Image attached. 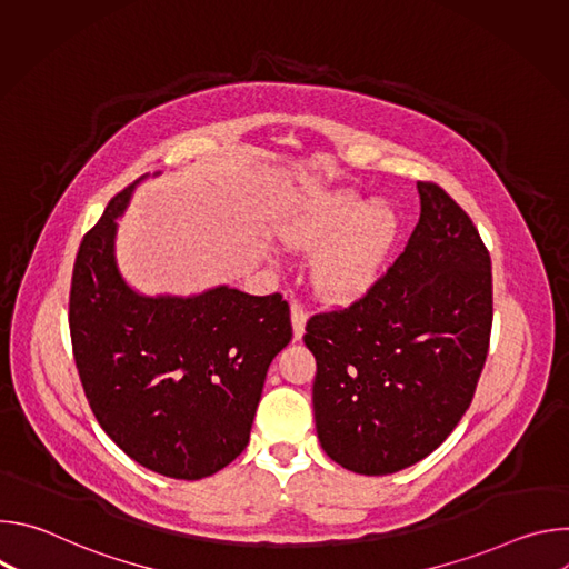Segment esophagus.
<instances>
[{"mask_svg": "<svg viewBox=\"0 0 569 569\" xmlns=\"http://www.w3.org/2000/svg\"><path fill=\"white\" fill-rule=\"evenodd\" d=\"M290 317H292V333H295V340H301L303 336V327H306V308L299 299H292L290 303Z\"/></svg>", "mask_w": 569, "mask_h": 569, "instance_id": "1", "label": "esophagus"}]
</instances>
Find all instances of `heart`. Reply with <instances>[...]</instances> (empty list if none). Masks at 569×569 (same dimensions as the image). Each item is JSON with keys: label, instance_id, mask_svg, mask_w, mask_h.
Segmentation results:
<instances>
[{"label": "heart", "instance_id": "1", "mask_svg": "<svg viewBox=\"0 0 569 569\" xmlns=\"http://www.w3.org/2000/svg\"><path fill=\"white\" fill-rule=\"evenodd\" d=\"M398 233L389 204H373L358 191L319 193L301 202L279 227L292 250L319 252L310 279L319 297L347 303L367 295L380 279Z\"/></svg>", "mask_w": 569, "mask_h": 569}]
</instances>
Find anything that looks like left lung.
Wrapping results in <instances>:
<instances>
[{"label":"left lung","instance_id":"1","mask_svg":"<svg viewBox=\"0 0 569 569\" xmlns=\"http://www.w3.org/2000/svg\"><path fill=\"white\" fill-rule=\"evenodd\" d=\"M417 189L421 216L405 252L367 295L306 323L319 443L360 475L398 472L448 439L491 342L489 250L439 184Z\"/></svg>","mask_w":569,"mask_h":569}]
</instances>
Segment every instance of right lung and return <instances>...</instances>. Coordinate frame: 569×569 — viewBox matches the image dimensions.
<instances>
[{
    "label": "right lung",
    "instance_id": "1",
    "mask_svg": "<svg viewBox=\"0 0 569 569\" xmlns=\"http://www.w3.org/2000/svg\"><path fill=\"white\" fill-rule=\"evenodd\" d=\"M137 184V182H134ZM130 184L83 236L69 292L76 369L108 437L137 463L202 479L250 441L274 356L292 340L288 301L218 286L193 297H146L114 259Z\"/></svg>",
    "mask_w": 569,
    "mask_h": 569
}]
</instances>
